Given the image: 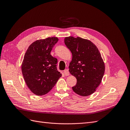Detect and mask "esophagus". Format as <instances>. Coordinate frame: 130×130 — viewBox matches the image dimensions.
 Here are the masks:
<instances>
[{"label":"esophagus","mask_w":130,"mask_h":130,"mask_svg":"<svg viewBox=\"0 0 130 130\" xmlns=\"http://www.w3.org/2000/svg\"><path fill=\"white\" fill-rule=\"evenodd\" d=\"M64 75H65V76H69V75H70L69 71V70H67V69L64 70Z\"/></svg>","instance_id":"34e87169"}]
</instances>
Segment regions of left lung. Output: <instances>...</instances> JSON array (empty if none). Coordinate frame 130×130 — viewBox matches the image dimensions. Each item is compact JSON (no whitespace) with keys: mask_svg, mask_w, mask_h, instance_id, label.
<instances>
[{"mask_svg":"<svg viewBox=\"0 0 130 130\" xmlns=\"http://www.w3.org/2000/svg\"><path fill=\"white\" fill-rule=\"evenodd\" d=\"M64 43L72 54L69 72L77 79L73 91L87 96L96 91L103 78L105 64L98 48L90 40L77 37H67Z\"/></svg>","mask_w":130,"mask_h":130,"instance_id":"obj_1","label":"left lung"}]
</instances>
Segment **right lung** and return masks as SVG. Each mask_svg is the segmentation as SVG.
I'll return each instance as SVG.
<instances>
[{
    "instance_id": "obj_1",
    "label": "right lung",
    "mask_w": 130,
    "mask_h": 130,
    "mask_svg": "<svg viewBox=\"0 0 130 130\" xmlns=\"http://www.w3.org/2000/svg\"><path fill=\"white\" fill-rule=\"evenodd\" d=\"M56 37L39 39L28 48L22 64V72L29 90L38 96L48 93L61 74L57 70V59L51 55L57 43Z\"/></svg>"
}]
</instances>
